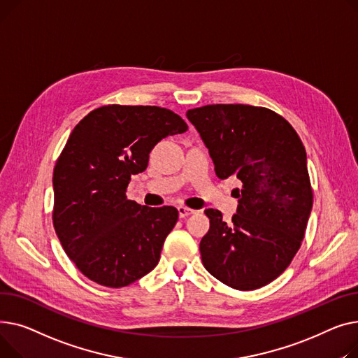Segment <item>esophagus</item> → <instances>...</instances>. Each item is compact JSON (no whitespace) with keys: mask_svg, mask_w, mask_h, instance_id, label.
Returning <instances> with one entry per match:
<instances>
[{"mask_svg":"<svg viewBox=\"0 0 358 358\" xmlns=\"http://www.w3.org/2000/svg\"><path fill=\"white\" fill-rule=\"evenodd\" d=\"M178 213H179V217L180 218H185V217H187V215H192V214H195L196 211H194V209H191V208H187V206H178Z\"/></svg>","mask_w":358,"mask_h":358,"instance_id":"esophagus-1","label":"esophagus"}]
</instances>
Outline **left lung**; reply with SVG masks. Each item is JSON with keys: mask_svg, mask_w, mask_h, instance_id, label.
I'll return each mask as SVG.
<instances>
[{"mask_svg": "<svg viewBox=\"0 0 358 358\" xmlns=\"http://www.w3.org/2000/svg\"><path fill=\"white\" fill-rule=\"evenodd\" d=\"M220 179L236 176L237 214L222 221L205 209L209 231L199 244L205 268L224 285L255 290L279 278L298 253L313 194L306 152L279 114L243 103H215L186 113Z\"/></svg>", "mask_w": 358, "mask_h": 358, "instance_id": "1", "label": "left lung"}]
</instances>
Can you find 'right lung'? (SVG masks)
I'll return each instance as SVG.
<instances>
[{"label":"right lung","instance_id":"right-lung-1","mask_svg":"<svg viewBox=\"0 0 358 358\" xmlns=\"http://www.w3.org/2000/svg\"><path fill=\"white\" fill-rule=\"evenodd\" d=\"M186 130L178 114L150 105H103L76 124L53 171V225L90 280L124 287L157 266L178 209L141 206L125 191L153 147Z\"/></svg>","mask_w":358,"mask_h":358}]
</instances>
